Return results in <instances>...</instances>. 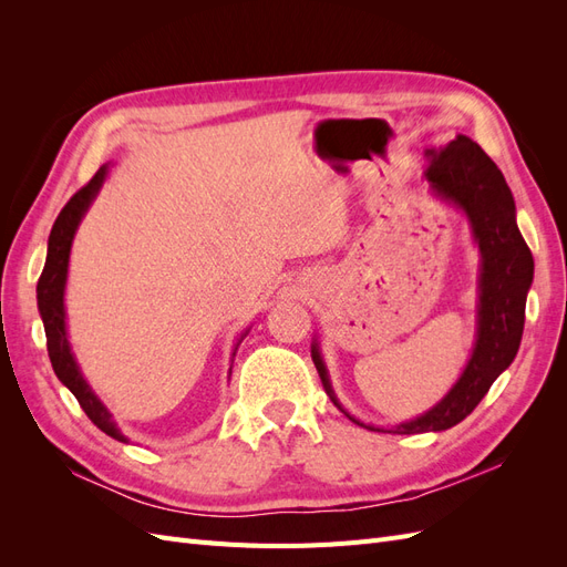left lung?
I'll return each mask as SVG.
<instances>
[{"label":"left lung","instance_id":"1","mask_svg":"<svg viewBox=\"0 0 567 567\" xmlns=\"http://www.w3.org/2000/svg\"><path fill=\"white\" fill-rule=\"evenodd\" d=\"M423 156L427 158L423 177L431 184L433 196L466 215L480 250L475 346L458 381L435 406L394 427H379L362 423L342 409L315 338L312 362L326 394L352 423L375 433H440L466 419L518 354L525 300L535 277V260L516 221V200L502 169L487 153L466 134H456L450 144L425 148Z\"/></svg>","mask_w":567,"mask_h":567}]
</instances>
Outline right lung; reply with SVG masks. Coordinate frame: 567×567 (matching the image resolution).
<instances>
[{
    "label": "right lung",
    "instance_id": "1",
    "mask_svg": "<svg viewBox=\"0 0 567 567\" xmlns=\"http://www.w3.org/2000/svg\"><path fill=\"white\" fill-rule=\"evenodd\" d=\"M109 167H111V163L99 167V173L90 179V184L82 186L80 192L65 203V208L59 213L54 227H51L49 244H47V262L42 269V277L38 281V310H40V317L44 323L51 367H54V373L59 375V381L75 394V400L84 409V414L92 419V423L99 427V431H104L113 440L130 442L123 433H120V427L113 421V414L106 409V404L96 398L92 385L84 381L78 359L71 350V340H68L65 302H63L65 281H68V262H71V248H73L75 231L80 227L82 217L87 215L90 205L99 196L101 186H104V182L109 177ZM248 331L250 329H246L241 333V338L236 340L234 352H231V362H234L238 346H241V340L248 336Z\"/></svg>",
    "mask_w": 567,
    "mask_h": 567
}]
</instances>
